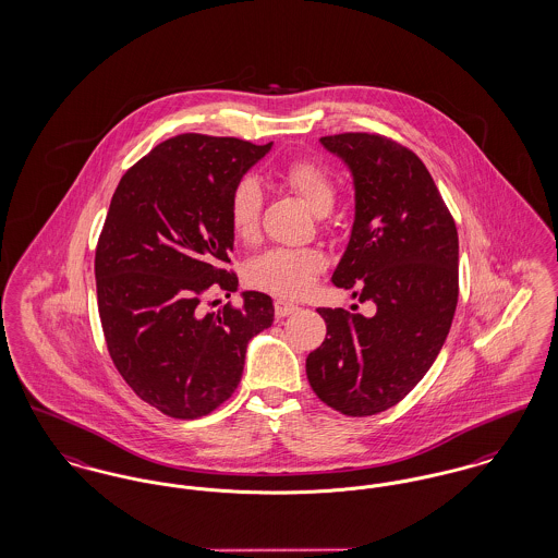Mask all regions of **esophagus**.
<instances>
[{"mask_svg": "<svg viewBox=\"0 0 558 558\" xmlns=\"http://www.w3.org/2000/svg\"><path fill=\"white\" fill-rule=\"evenodd\" d=\"M295 311H298V306L292 304V302H286V300H277V302H275V315H277V319L290 317Z\"/></svg>", "mask_w": 558, "mask_h": 558, "instance_id": "1", "label": "esophagus"}]
</instances>
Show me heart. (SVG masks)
<instances>
[{
  "label": "heart",
  "instance_id": "obj_1",
  "mask_svg": "<svg viewBox=\"0 0 558 558\" xmlns=\"http://www.w3.org/2000/svg\"><path fill=\"white\" fill-rule=\"evenodd\" d=\"M283 182L295 191L315 214H327L336 202V184L315 161H293L283 170ZM263 189L252 177L241 178L229 197V225L243 243H254L260 233ZM325 266L319 250L272 247L254 256L245 266L247 286L279 298H298L308 292Z\"/></svg>",
  "mask_w": 558,
  "mask_h": 558
}]
</instances>
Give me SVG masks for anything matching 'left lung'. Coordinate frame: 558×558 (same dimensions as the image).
I'll list each match as a JSON object with an SVG mask.
<instances>
[{"label":"left lung","mask_w":558,"mask_h":558,"mask_svg":"<svg viewBox=\"0 0 558 558\" xmlns=\"http://www.w3.org/2000/svg\"><path fill=\"white\" fill-rule=\"evenodd\" d=\"M354 186V222L336 288L374 302L363 317L319 308L327 336L306 359L315 395L344 415L397 405L439 354L458 304V231L426 166L378 134L323 136Z\"/></svg>","instance_id":"left-lung-1"}]
</instances>
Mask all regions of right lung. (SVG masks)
I'll return each mask as SVG.
<instances>
[{
  "label": "right lung",
  "mask_w": 558,
  "mask_h": 558,
  "mask_svg": "<svg viewBox=\"0 0 558 558\" xmlns=\"http://www.w3.org/2000/svg\"><path fill=\"white\" fill-rule=\"evenodd\" d=\"M268 145L180 134L119 180L96 247L98 313L109 354L148 405L202 417L235 392L245 351L272 325L270 295L204 313L209 290L236 292L229 197Z\"/></svg>",
  "instance_id": "right-lung-1"
}]
</instances>
